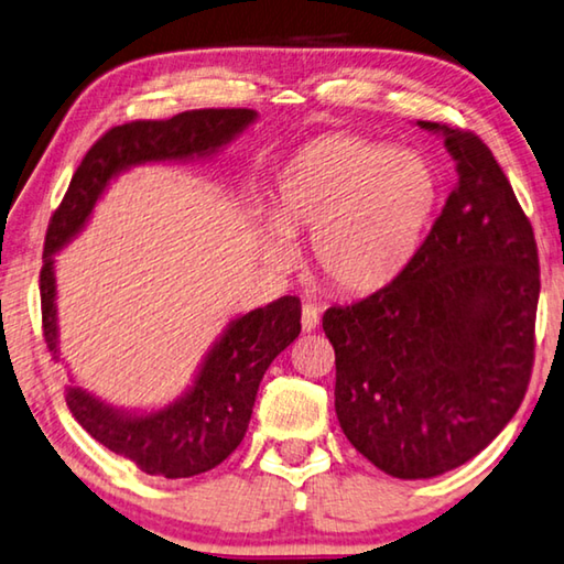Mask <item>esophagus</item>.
Instances as JSON below:
<instances>
[{"mask_svg":"<svg viewBox=\"0 0 564 564\" xmlns=\"http://www.w3.org/2000/svg\"><path fill=\"white\" fill-rule=\"evenodd\" d=\"M301 323H303V330L311 333L317 327V323H321V311L315 308L313 303H305L303 305V315H301Z\"/></svg>","mask_w":564,"mask_h":564,"instance_id":"obj_1","label":"esophagus"}]
</instances>
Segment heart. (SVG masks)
<instances>
[{"label": "heart", "instance_id": "obj_1", "mask_svg": "<svg viewBox=\"0 0 564 564\" xmlns=\"http://www.w3.org/2000/svg\"><path fill=\"white\" fill-rule=\"evenodd\" d=\"M442 177L419 150L360 135H323L285 162L263 249L293 259L285 234L313 231L311 261L343 293H372L414 259L432 227Z\"/></svg>", "mask_w": 564, "mask_h": 564}]
</instances>
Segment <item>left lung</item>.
I'll use <instances>...</instances> for the list:
<instances>
[{"instance_id": "8db88e82", "label": "left lung", "mask_w": 564, "mask_h": 564, "mask_svg": "<svg viewBox=\"0 0 564 564\" xmlns=\"http://www.w3.org/2000/svg\"><path fill=\"white\" fill-rule=\"evenodd\" d=\"M444 138L458 182L397 279L323 315L335 347V414L384 474L434 478L494 442L532 370L540 265L535 234L494 152L474 132Z\"/></svg>"}]
</instances>
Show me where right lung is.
I'll use <instances>...</instances> for the list:
<instances>
[{
	"label": "right lung",
	"mask_w": 564,
	"mask_h": 564,
	"mask_svg": "<svg viewBox=\"0 0 564 564\" xmlns=\"http://www.w3.org/2000/svg\"><path fill=\"white\" fill-rule=\"evenodd\" d=\"M256 118L259 112L249 108H209L180 112L170 120H135L108 130L86 152L64 202L51 217L39 279L44 340L56 360L54 256L84 231L108 184L138 165L214 158ZM299 333L301 301L295 295H283L229 321L204 355L194 382L175 402L152 412H130L70 384L66 387V404L96 442L112 454L130 458L145 474L162 478L197 476L219 466L241 444L265 370Z\"/></svg>",
	"instance_id": "1"
}]
</instances>
